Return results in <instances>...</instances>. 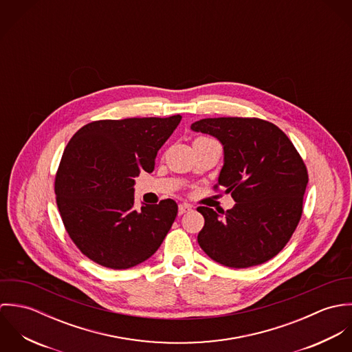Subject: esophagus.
<instances>
[{"label": "esophagus", "mask_w": 352, "mask_h": 352, "mask_svg": "<svg viewBox=\"0 0 352 352\" xmlns=\"http://www.w3.org/2000/svg\"><path fill=\"white\" fill-rule=\"evenodd\" d=\"M191 208H192V206L188 204V203H182V204H179V215L186 214V212L190 211Z\"/></svg>", "instance_id": "obj_1"}]
</instances>
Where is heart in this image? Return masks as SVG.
Listing matches in <instances>:
<instances>
[{
	"mask_svg": "<svg viewBox=\"0 0 352 352\" xmlns=\"http://www.w3.org/2000/svg\"><path fill=\"white\" fill-rule=\"evenodd\" d=\"M201 138H204V137H201Z\"/></svg>",
	"mask_w": 352,
	"mask_h": 352,
	"instance_id": "b5f03b06",
	"label": "heart"
}]
</instances>
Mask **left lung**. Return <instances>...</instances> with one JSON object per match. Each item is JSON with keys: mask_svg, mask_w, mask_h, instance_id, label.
Listing matches in <instances>:
<instances>
[{"mask_svg": "<svg viewBox=\"0 0 352 352\" xmlns=\"http://www.w3.org/2000/svg\"><path fill=\"white\" fill-rule=\"evenodd\" d=\"M192 131L223 146L218 186L236 201L228 211L198 207L201 250L214 261L248 268L285 248L302 215L307 170L300 153L275 124L257 118H207Z\"/></svg>", "mask_w": 352, "mask_h": 352, "instance_id": "left-lung-1", "label": "left lung"}]
</instances>
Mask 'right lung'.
<instances>
[{
    "instance_id": "add662e5",
    "label": "right lung",
    "mask_w": 352,
    "mask_h": 352,
    "mask_svg": "<svg viewBox=\"0 0 352 352\" xmlns=\"http://www.w3.org/2000/svg\"><path fill=\"white\" fill-rule=\"evenodd\" d=\"M182 120L129 118L81 127L63 151L56 176V204L65 229L87 257L102 267L127 270L160 248L177 204L134 208L135 177L154 169L157 151Z\"/></svg>"
}]
</instances>
